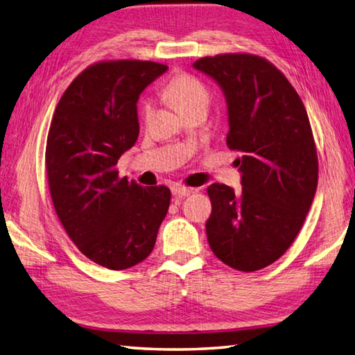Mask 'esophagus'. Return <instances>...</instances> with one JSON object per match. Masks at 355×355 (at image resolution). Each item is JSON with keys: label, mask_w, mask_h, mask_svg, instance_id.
<instances>
[{"label": "esophagus", "mask_w": 355, "mask_h": 355, "mask_svg": "<svg viewBox=\"0 0 355 355\" xmlns=\"http://www.w3.org/2000/svg\"><path fill=\"white\" fill-rule=\"evenodd\" d=\"M192 188H188V186H180V184H175L172 186V194L175 197H186V196H191L192 194Z\"/></svg>", "instance_id": "34e87169"}]
</instances>
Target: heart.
<instances>
[{
  "mask_svg": "<svg viewBox=\"0 0 355 355\" xmlns=\"http://www.w3.org/2000/svg\"><path fill=\"white\" fill-rule=\"evenodd\" d=\"M166 98L172 101L173 104L183 114L196 108H208L209 105V92L205 83L198 79V77L188 74V73H178L172 77V79L166 83L164 87ZM152 101L143 99L139 104V116L143 121L149 119L152 113Z\"/></svg>",
  "mask_w": 355,
  "mask_h": 355,
  "instance_id": "obj_1",
  "label": "heart"
}]
</instances>
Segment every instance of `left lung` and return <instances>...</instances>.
Here are the masks:
<instances>
[{
  "instance_id": "obj_1",
  "label": "left lung",
  "mask_w": 355,
  "mask_h": 355,
  "mask_svg": "<svg viewBox=\"0 0 355 355\" xmlns=\"http://www.w3.org/2000/svg\"><path fill=\"white\" fill-rule=\"evenodd\" d=\"M194 68L222 87L228 104L227 146L239 152V194L208 188L209 247L239 272L278 261L298 236L318 184V157L306 107L272 62L231 53L202 57Z\"/></svg>"
}]
</instances>
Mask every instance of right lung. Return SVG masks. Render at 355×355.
Here are the masks:
<instances>
[{"mask_svg":"<svg viewBox=\"0 0 355 355\" xmlns=\"http://www.w3.org/2000/svg\"><path fill=\"white\" fill-rule=\"evenodd\" d=\"M167 69L149 60H102L69 83L51 121L44 167L57 217L82 254L125 270L152 253L171 205L167 186L119 177L139 135L137 102Z\"/></svg>","mask_w":355,"mask_h":355,"instance_id":"1","label":"right lung"}]
</instances>
